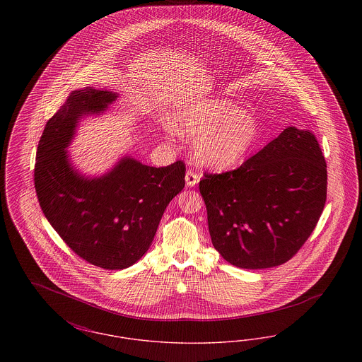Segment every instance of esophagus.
<instances>
[{
    "instance_id": "obj_1",
    "label": "esophagus",
    "mask_w": 362,
    "mask_h": 362,
    "mask_svg": "<svg viewBox=\"0 0 362 362\" xmlns=\"http://www.w3.org/2000/svg\"><path fill=\"white\" fill-rule=\"evenodd\" d=\"M198 182H199V175L197 173H192V171H187V173H186V185L189 187H192V186L198 185Z\"/></svg>"
}]
</instances>
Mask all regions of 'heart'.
<instances>
[{"label": "heart", "instance_id": "heart-1", "mask_svg": "<svg viewBox=\"0 0 362 362\" xmlns=\"http://www.w3.org/2000/svg\"><path fill=\"white\" fill-rule=\"evenodd\" d=\"M171 127L192 139L197 161L209 168L228 170L245 158L259 137L258 122L225 99H206L173 115Z\"/></svg>", "mask_w": 362, "mask_h": 362}]
</instances>
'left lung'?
I'll return each mask as SVG.
<instances>
[{
    "label": "left lung",
    "instance_id": "8db88e82",
    "mask_svg": "<svg viewBox=\"0 0 362 362\" xmlns=\"http://www.w3.org/2000/svg\"><path fill=\"white\" fill-rule=\"evenodd\" d=\"M211 243L240 269L292 259L308 240L327 198V164L316 137L286 127L239 168L204 173Z\"/></svg>",
    "mask_w": 362,
    "mask_h": 362
}]
</instances>
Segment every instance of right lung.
I'll use <instances>...</instances> for the list:
<instances>
[{"mask_svg":"<svg viewBox=\"0 0 362 362\" xmlns=\"http://www.w3.org/2000/svg\"><path fill=\"white\" fill-rule=\"evenodd\" d=\"M117 99L110 90H73L39 139L34 183L46 218L70 250L88 263L122 270L148 251L163 213L185 187L186 164L149 167L124 157L111 173L86 179L70 167L66 148L78 119Z\"/></svg>","mask_w":362,"mask_h":362,"instance_id":"1","label":"right lung"}]
</instances>
